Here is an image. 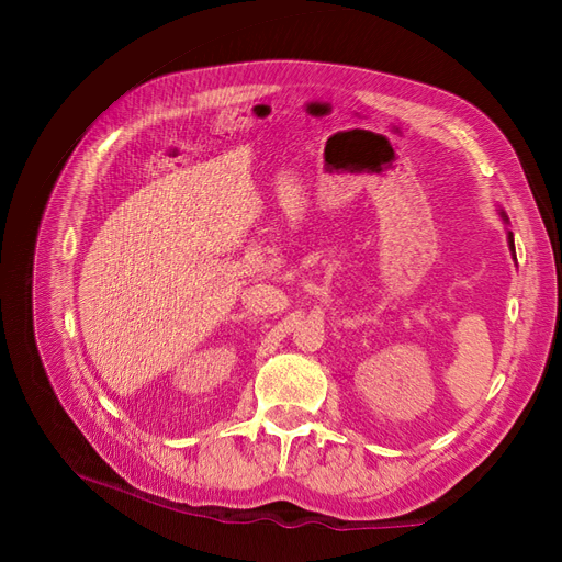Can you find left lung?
I'll return each instance as SVG.
<instances>
[{
	"label": "left lung",
	"mask_w": 562,
	"mask_h": 562,
	"mask_svg": "<svg viewBox=\"0 0 562 562\" xmlns=\"http://www.w3.org/2000/svg\"><path fill=\"white\" fill-rule=\"evenodd\" d=\"M498 212V216L504 218V223H508V216H506V212L504 210H496ZM508 248H510V252H513V259H517L515 257V241H513V232H508Z\"/></svg>",
	"instance_id": "left-lung-1"
}]
</instances>
